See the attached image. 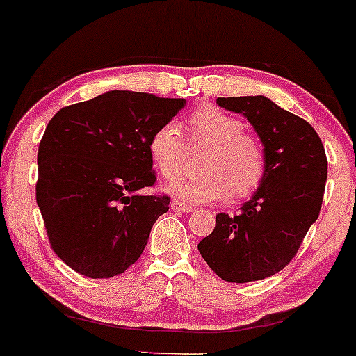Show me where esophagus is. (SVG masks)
<instances>
[{"mask_svg": "<svg viewBox=\"0 0 356 356\" xmlns=\"http://www.w3.org/2000/svg\"><path fill=\"white\" fill-rule=\"evenodd\" d=\"M171 209H173V211H178V213H191L193 211L191 206L181 203L179 200L171 201Z\"/></svg>", "mask_w": 356, "mask_h": 356, "instance_id": "esophagus-1", "label": "esophagus"}]
</instances>
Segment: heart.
<instances>
[{
	"mask_svg": "<svg viewBox=\"0 0 356 356\" xmlns=\"http://www.w3.org/2000/svg\"><path fill=\"white\" fill-rule=\"evenodd\" d=\"M244 129L241 118L213 105H203L186 118L183 134L175 122L153 130L148 138V155L161 177L175 179L185 168L188 148H208L200 165L203 175L179 179L168 186V191L193 204L227 198L243 201L256 193L267 171L264 147Z\"/></svg>",
	"mask_w": 356,
	"mask_h": 356,
	"instance_id": "1",
	"label": "heart"
}]
</instances>
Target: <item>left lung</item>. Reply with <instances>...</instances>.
<instances>
[{
	"instance_id": "obj_1",
	"label": "left lung",
	"mask_w": 356,
	"mask_h": 356,
	"mask_svg": "<svg viewBox=\"0 0 356 356\" xmlns=\"http://www.w3.org/2000/svg\"><path fill=\"white\" fill-rule=\"evenodd\" d=\"M216 102L248 117L264 145L267 171L238 214H216V226L198 249L222 280L252 282L282 270L317 221L327 181L325 148L309 122L264 95Z\"/></svg>"
}]
</instances>
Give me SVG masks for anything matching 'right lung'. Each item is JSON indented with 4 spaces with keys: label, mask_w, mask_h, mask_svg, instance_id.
Returning a JSON list of instances; mask_svg holds the SVG:
<instances>
[{
    "label": "right lung",
    "mask_w": 356,
    "mask_h": 356,
    "mask_svg": "<svg viewBox=\"0 0 356 356\" xmlns=\"http://www.w3.org/2000/svg\"><path fill=\"white\" fill-rule=\"evenodd\" d=\"M185 99L111 90L60 108L38 150L36 201L52 251L90 279L122 274L142 256L170 196L155 186L148 138Z\"/></svg>",
    "instance_id": "1"
}]
</instances>
